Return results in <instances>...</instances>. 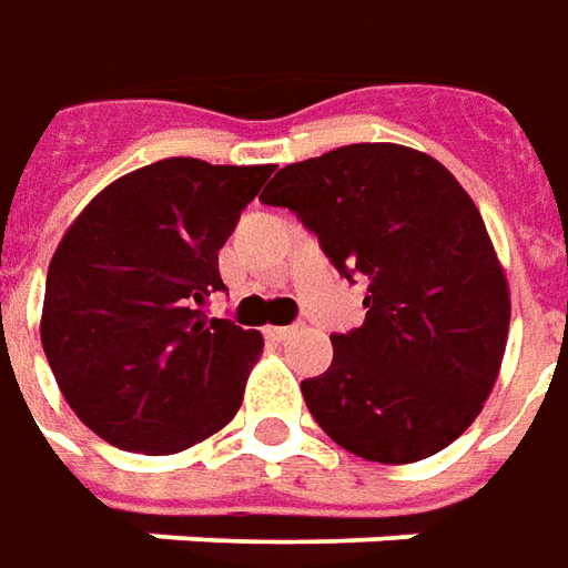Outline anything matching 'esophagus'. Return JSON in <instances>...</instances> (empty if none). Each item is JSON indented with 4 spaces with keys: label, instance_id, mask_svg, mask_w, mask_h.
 Instances as JSON below:
<instances>
[{
    "label": "esophagus",
    "instance_id": "34e87169",
    "mask_svg": "<svg viewBox=\"0 0 568 568\" xmlns=\"http://www.w3.org/2000/svg\"><path fill=\"white\" fill-rule=\"evenodd\" d=\"M295 329H298V326H270V329H266V336H270L273 343H285V339H292V336H295Z\"/></svg>",
    "mask_w": 568,
    "mask_h": 568
}]
</instances>
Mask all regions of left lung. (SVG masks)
Here are the masks:
<instances>
[{
	"label": "left lung",
	"instance_id": "8db88e82",
	"mask_svg": "<svg viewBox=\"0 0 568 568\" xmlns=\"http://www.w3.org/2000/svg\"><path fill=\"white\" fill-rule=\"evenodd\" d=\"M261 201L288 206L348 283L364 323L302 381L314 420L367 462L446 449L478 418L509 333V285L475 201L420 150L348 144L292 163Z\"/></svg>",
	"mask_w": 568,
	"mask_h": 568
}]
</instances>
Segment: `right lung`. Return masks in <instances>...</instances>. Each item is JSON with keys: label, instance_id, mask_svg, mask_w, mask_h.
<instances>
[{"label": "right lung", "instance_id": "add662e5", "mask_svg": "<svg viewBox=\"0 0 568 568\" xmlns=\"http://www.w3.org/2000/svg\"><path fill=\"white\" fill-rule=\"evenodd\" d=\"M270 172L160 160L103 187L62 235L40 339L97 437L169 456L235 418L264 336L201 307L225 292L220 247Z\"/></svg>", "mask_w": 568, "mask_h": 568}]
</instances>
